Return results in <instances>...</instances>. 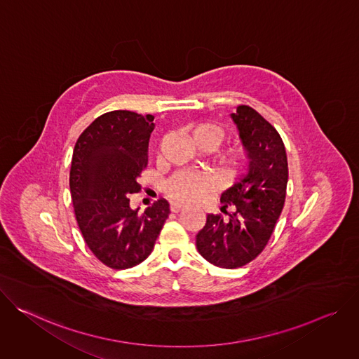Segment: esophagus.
I'll list each match as a JSON object with an SVG mask.
<instances>
[{"label": "esophagus", "mask_w": 359, "mask_h": 359, "mask_svg": "<svg viewBox=\"0 0 359 359\" xmlns=\"http://www.w3.org/2000/svg\"><path fill=\"white\" fill-rule=\"evenodd\" d=\"M183 208H184V204H183V203H179V201H173V203L170 204V210H172L173 213H179Z\"/></svg>", "instance_id": "obj_1"}]
</instances>
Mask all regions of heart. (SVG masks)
Instances as JSON below:
<instances>
[{
	"label": "heart",
	"mask_w": 359,
	"mask_h": 359,
	"mask_svg": "<svg viewBox=\"0 0 359 359\" xmlns=\"http://www.w3.org/2000/svg\"><path fill=\"white\" fill-rule=\"evenodd\" d=\"M184 130L190 135L191 142L201 150H213L224 139V129L215 122H194L184 126ZM247 158V153L241 146L227 147L219 158V166L226 173H233L240 169ZM212 187V180L208 175L180 172L175 175L168 186L166 193L179 201H196Z\"/></svg>",
	"instance_id": "heart-1"
}]
</instances>
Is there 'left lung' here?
I'll return each instance as SVG.
<instances>
[{"mask_svg": "<svg viewBox=\"0 0 359 359\" xmlns=\"http://www.w3.org/2000/svg\"><path fill=\"white\" fill-rule=\"evenodd\" d=\"M247 151L248 170L222 193V212L208 215L196 236L198 252L213 266L238 269L267 245L285 201L287 153L281 136L257 111L237 107L230 115ZM231 207L233 212H227Z\"/></svg>", "mask_w": 359, "mask_h": 359, "instance_id": "left-lung-1", "label": "left lung"}]
</instances>
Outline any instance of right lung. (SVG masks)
I'll return each instance as SVG.
<instances>
[{"instance_id":"obj_1","label":"right lung","mask_w":359,"mask_h":359,"mask_svg":"<svg viewBox=\"0 0 359 359\" xmlns=\"http://www.w3.org/2000/svg\"><path fill=\"white\" fill-rule=\"evenodd\" d=\"M153 119L130 111L104 114L74 149L69 187L79 230L95 257L115 270L149 257L170 213L165 198L142 215L128 198L140 190L137 177L147 165Z\"/></svg>"}]
</instances>
